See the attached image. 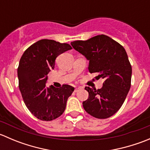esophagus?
I'll return each instance as SVG.
<instances>
[{
  "mask_svg": "<svg viewBox=\"0 0 150 150\" xmlns=\"http://www.w3.org/2000/svg\"><path fill=\"white\" fill-rule=\"evenodd\" d=\"M80 89H81L80 88H76L75 89V92H76V93H77V92H78V91H79Z\"/></svg>",
  "mask_w": 150,
  "mask_h": 150,
  "instance_id": "esophagus-1",
  "label": "esophagus"
}]
</instances>
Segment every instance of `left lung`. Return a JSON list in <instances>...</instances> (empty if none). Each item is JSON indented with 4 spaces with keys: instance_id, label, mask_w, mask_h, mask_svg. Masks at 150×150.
<instances>
[{
    "instance_id": "1",
    "label": "left lung",
    "mask_w": 150,
    "mask_h": 150,
    "mask_svg": "<svg viewBox=\"0 0 150 150\" xmlns=\"http://www.w3.org/2000/svg\"><path fill=\"white\" fill-rule=\"evenodd\" d=\"M71 45L89 60V72L104 80L102 88H85L88 98L83 102L84 110L96 118L111 117L120 110L131 88L132 67L125 48L105 35Z\"/></svg>"
}]
</instances>
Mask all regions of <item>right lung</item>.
<instances>
[{
	"instance_id": "obj_1",
	"label": "right lung",
	"mask_w": 150,
	"mask_h": 150,
	"mask_svg": "<svg viewBox=\"0 0 150 150\" xmlns=\"http://www.w3.org/2000/svg\"><path fill=\"white\" fill-rule=\"evenodd\" d=\"M72 49L68 43L42 39L25 50L17 69L19 88L30 112L44 121L55 120L63 114L74 88L46 87L48 73L54 69L56 58Z\"/></svg>"
}]
</instances>
